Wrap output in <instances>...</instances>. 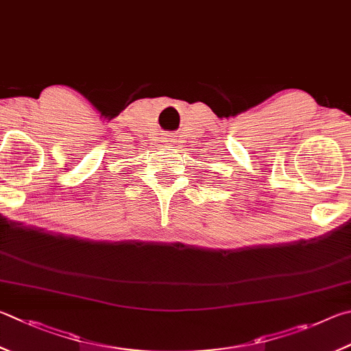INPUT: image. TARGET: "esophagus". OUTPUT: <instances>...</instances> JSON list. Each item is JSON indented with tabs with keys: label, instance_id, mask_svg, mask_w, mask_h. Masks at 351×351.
<instances>
[{
	"label": "esophagus",
	"instance_id": "34e87169",
	"mask_svg": "<svg viewBox=\"0 0 351 351\" xmlns=\"http://www.w3.org/2000/svg\"><path fill=\"white\" fill-rule=\"evenodd\" d=\"M163 141H165V145H172V138L169 137V135H166Z\"/></svg>",
	"mask_w": 351,
	"mask_h": 351
}]
</instances>
